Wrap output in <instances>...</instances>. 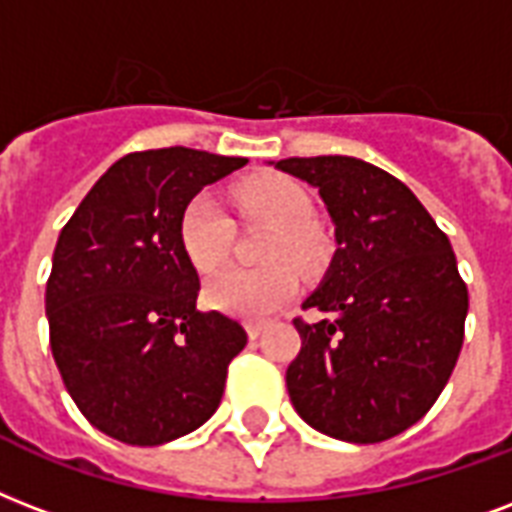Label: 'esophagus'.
I'll return each mask as SVG.
<instances>
[{"mask_svg":"<svg viewBox=\"0 0 512 512\" xmlns=\"http://www.w3.org/2000/svg\"><path fill=\"white\" fill-rule=\"evenodd\" d=\"M260 333H263V325L260 322H247V335L255 341V338H260Z\"/></svg>","mask_w":512,"mask_h":512,"instance_id":"34e87169","label":"esophagus"}]
</instances>
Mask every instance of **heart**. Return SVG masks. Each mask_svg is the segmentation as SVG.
<instances>
[{
    "instance_id": "1",
    "label": "heart",
    "mask_w": 512,
    "mask_h": 512,
    "mask_svg": "<svg viewBox=\"0 0 512 512\" xmlns=\"http://www.w3.org/2000/svg\"><path fill=\"white\" fill-rule=\"evenodd\" d=\"M244 220L271 225L263 244V268H228L206 284L209 306L233 317L263 319L298 290V271L314 273L327 257L322 230L311 222V201L292 179L257 177L230 190ZM233 222L212 193L187 201L179 220V241L195 271L209 273L228 257Z\"/></svg>"
}]
</instances>
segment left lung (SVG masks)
<instances>
[{"mask_svg": "<svg viewBox=\"0 0 512 512\" xmlns=\"http://www.w3.org/2000/svg\"><path fill=\"white\" fill-rule=\"evenodd\" d=\"M276 169L317 187L335 255L295 319L287 392L300 419L346 443H381L435 405L464 341L467 284L443 230L408 187L349 155L287 158Z\"/></svg>", "mask_w": 512, "mask_h": 512, "instance_id": "left-lung-1", "label": "left lung"}]
</instances>
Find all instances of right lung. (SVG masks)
Listing matches in <instances>:
<instances>
[{
    "mask_svg": "<svg viewBox=\"0 0 512 512\" xmlns=\"http://www.w3.org/2000/svg\"><path fill=\"white\" fill-rule=\"evenodd\" d=\"M247 158L166 147L131 152L91 187L53 252L45 311L66 392L93 427L161 446L204 424L247 333L198 311L179 241L187 201Z\"/></svg>",
    "mask_w": 512,
    "mask_h": 512,
    "instance_id": "obj_1",
    "label": "right lung"
}]
</instances>
